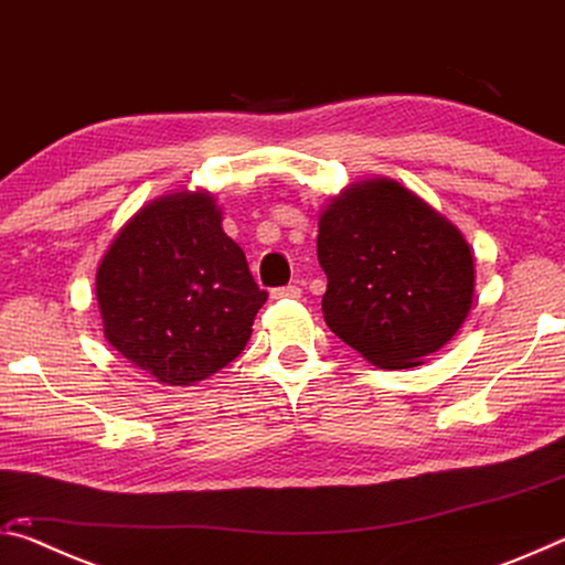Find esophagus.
I'll use <instances>...</instances> for the list:
<instances>
[{"instance_id":"obj_1","label":"esophagus","mask_w":565,"mask_h":565,"mask_svg":"<svg viewBox=\"0 0 565 565\" xmlns=\"http://www.w3.org/2000/svg\"><path fill=\"white\" fill-rule=\"evenodd\" d=\"M271 299H301V289L299 286H281L271 291Z\"/></svg>"}]
</instances>
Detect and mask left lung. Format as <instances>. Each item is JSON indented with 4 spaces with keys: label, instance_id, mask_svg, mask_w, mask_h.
Masks as SVG:
<instances>
[{
    "label": "left lung",
    "instance_id": "obj_1",
    "mask_svg": "<svg viewBox=\"0 0 565 565\" xmlns=\"http://www.w3.org/2000/svg\"><path fill=\"white\" fill-rule=\"evenodd\" d=\"M327 327L379 369H414L473 306V252L458 226L388 177L351 181L319 212Z\"/></svg>",
    "mask_w": 565,
    "mask_h": 565
}]
</instances>
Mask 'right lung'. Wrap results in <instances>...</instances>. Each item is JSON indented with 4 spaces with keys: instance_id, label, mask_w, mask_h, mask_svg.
Returning <instances> with one entry per match:
<instances>
[{
    "instance_id": "obj_1",
    "label": "right lung",
    "mask_w": 565,
    "mask_h": 565,
    "mask_svg": "<svg viewBox=\"0 0 565 565\" xmlns=\"http://www.w3.org/2000/svg\"><path fill=\"white\" fill-rule=\"evenodd\" d=\"M212 191L181 189L127 218L97 266L104 337L159 384L194 386L252 339L266 291Z\"/></svg>"
}]
</instances>
